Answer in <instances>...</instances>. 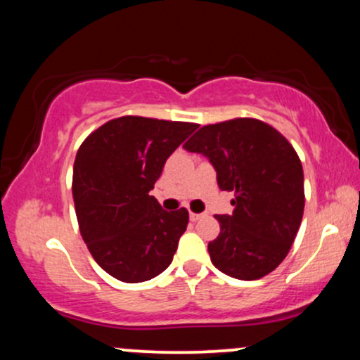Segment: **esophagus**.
Segmentation results:
<instances>
[{
  "label": "esophagus",
  "instance_id": "obj_1",
  "mask_svg": "<svg viewBox=\"0 0 360 360\" xmlns=\"http://www.w3.org/2000/svg\"><path fill=\"white\" fill-rule=\"evenodd\" d=\"M205 217V213H189V220L191 221H198Z\"/></svg>",
  "mask_w": 360,
  "mask_h": 360
}]
</instances>
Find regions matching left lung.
<instances>
[{
  "label": "left lung",
  "mask_w": 360,
  "mask_h": 360,
  "mask_svg": "<svg viewBox=\"0 0 360 360\" xmlns=\"http://www.w3.org/2000/svg\"><path fill=\"white\" fill-rule=\"evenodd\" d=\"M184 148L208 157L221 191H233L232 214H218L208 243L213 266L242 281L267 276L295 242L304 210L303 166L276 128L255 118L201 127Z\"/></svg>",
  "instance_id": "8db88e82"
}]
</instances>
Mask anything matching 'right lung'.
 <instances>
[{
	"label": "right lung",
	"instance_id": "add662e5",
	"mask_svg": "<svg viewBox=\"0 0 360 360\" xmlns=\"http://www.w3.org/2000/svg\"><path fill=\"white\" fill-rule=\"evenodd\" d=\"M196 123L120 117L94 130L74 160L77 223L98 266L123 283L166 271L189 221L186 208L166 212L148 191L167 157Z\"/></svg>",
	"mask_w": 360,
	"mask_h": 360
}]
</instances>
